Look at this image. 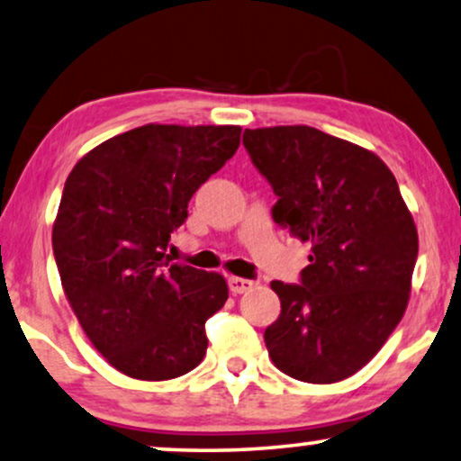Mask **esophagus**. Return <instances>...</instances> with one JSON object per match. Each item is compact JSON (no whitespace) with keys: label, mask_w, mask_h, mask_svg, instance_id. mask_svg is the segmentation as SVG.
<instances>
[{"label":"esophagus","mask_w":461,"mask_h":461,"mask_svg":"<svg viewBox=\"0 0 461 461\" xmlns=\"http://www.w3.org/2000/svg\"><path fill=\"white\" fill-rule=\"evenodd\" d=\"M227 285H230V291L234 294H242V293L253 291L257 282L249 280V278H238V276H231V278L227 280Z\"/></svg>","instance_id":"esophagus-1"}]
</instances>
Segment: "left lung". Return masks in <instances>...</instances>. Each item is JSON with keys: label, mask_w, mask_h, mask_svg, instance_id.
<instances>
[{"label": "left lung", "mask_w": 461, "mask_h": 461, "mask_svg": "<svg viewBox=\"0 0 461 461\" xmlns=\"http://www.w3.org/2000/svg\"><path fill=\"white\" fill-rule=\"evenodd\" d=\"M255 168L278 195L272 217L312 244L299 285L274 280L280 316L269 358L288 377L335 384L375 356L407 310L417 230L375 153L310 126L244 131Z\"/></svg>", "instance_id": "8db88e82"}]
</instances>
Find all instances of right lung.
<instances>
[{"label":"right lung","mask_w":461,"mask_h":461,"mask_svg":"<svg viewBox=\"0 0 461 461\" xmlns=\"http://www.w3.org/2000/svg\"><path fill=\"white\" fill-rule=\"evenodd\" d=\"M240 132L147 124L95 147L67 176L52 227L60 282L92 346L128 377L164 382L204 358V324L227 302V282L170 263L167 249Z\"/></svg>","instance_id":"right-lung-1"}]
</instances>
